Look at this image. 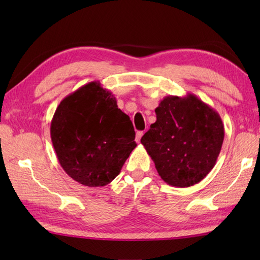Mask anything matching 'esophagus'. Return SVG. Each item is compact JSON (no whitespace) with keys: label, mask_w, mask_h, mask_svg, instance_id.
Segmentation results:
<instances>
[{"label":"esophagus","mask_w":260,"mask_h":260,"mask_svg":"<svg viewBox=\"0 0 260 260\" xmlns=\"http://www.w3.org/2000/svg\"><path fill=\"white\" fill-rule=\"evenodd\" d=\"M143 134H144V132H143V131H140V132H137V133H136V142L137 143L141 142V139H142Z\"/></svg>","instance_id":"obj_1"}]
</instances>
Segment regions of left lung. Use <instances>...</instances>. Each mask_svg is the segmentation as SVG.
Returning a JSON list of instances; mask_svg holds the SVG:
<instances>
[{
  "mask_svg": "<svg viewBox=\"0 0 260 260\" xmlns=\"http://www.w3.org/2000/svg\"><path fill=\"white\" fill-rule=\"evenodd\" d=\"M156 121L141 143L168 184L187 187L209 174L221 151V117L193 93L167 96L155 109Z\"/></svg>",
  "mask_w": 260,
  "mask_h": 260,
  "instance_id": "1",
  "label": "left lung"
}]
</instances>
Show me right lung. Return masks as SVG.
<instances>
[{
    "label": "right lung",
    "mask_w": 260,
    "mask_h": 260,
    "mask_svg": "<svg viewBox=\"0 0 260 260\" xmlns=\"http://www.w3.org/2000/svg\"><path fill=\"white\" fill-rule=\"evenodd\" d=\"M50 134L64 172L90 187L110 183L136 147L128 115L99 81L62 99L51 120Z\"/></svg>",
    "instance_id": "1"
}]
</instances>
